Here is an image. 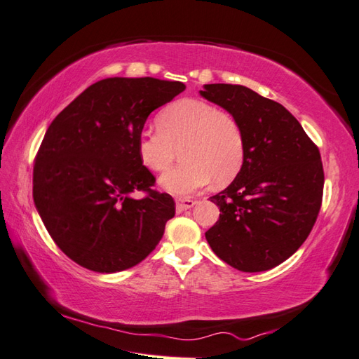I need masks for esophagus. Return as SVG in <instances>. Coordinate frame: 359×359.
<instances>
[{"mask_svg": "<svg viewBox=\"0 0 359 359\" xmlns=\"http://www.w3.org/2000/svg\"><path fill=\"white\" fill-rule=\"evenodd\" d=\"M175 208L177 211H185L189 210L191 207H194V201L193 199H188V197H175Z\"/></svg>", "mask_w": 359, "mask_h": 359, "instance_id": "esophagus-1", "label": "esophagus"}]
</instances>
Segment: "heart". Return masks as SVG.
Listing matches in <instances>:
<instances>
[{"mask_svg":"<svg viewBox=\"0 0 359 359\" xmlns=\"http://www.w3.org/2000/svg\"><path fill=\"white\" fill-rule=\"evenodd\" d=\"M157 128H143L137 137V154L144 168L165 171L177 148L184 162L160 177L174 194H191L210 185H226L242 170L245 137L231 114L215 104L180 98L158 112Z\"/></svg>","mask_w":359,"mask_h":359,"instance_id":"obj_1","label":"heart"}]
</instances>
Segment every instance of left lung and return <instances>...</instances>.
Listing matches in <instances>:
<instances>
[{
    "instance_id": "1",
    "label": "left lung",
    "mask_w": 359,
    "mask_h": 359,
    "mask_svg": "<svg viewBox=\"0 0 359 359\" xmlns=\"http://www.w3.org/2000/svg\"><path fill=\"white\" fill-rule=\"evenodd\" d=\"M203 88L201 95L230 112L245 137L241 172L210 197L220 216L205 238L233 269H274L306 242L316 222L324 189L321 154L280 103L241 85Z\"/></svg>"
}]
</instances>
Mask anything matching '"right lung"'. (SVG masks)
Listing matches in <instances>:
<instances>
[{
  "label": "right lung",
  "mask_w": 359,
  "mask_h": 359,
  "mask_svg": "<svg viewBox=\"0 0 359 359\" xmlns=\"http://www.w3.org/2000/svg\"><path fill=\"white\" fill-rule=\"evenodd\" d=\"M185 90L180 81L104 79L67 104L44 134L34 165V202L53 242L74 262L116 273L156 248L175 207L152 189L137 154L149 114ZM142 191V200L130 194Z\"/></svg>",
  "instance_id": "right-lung-1"
}]
</instances>
